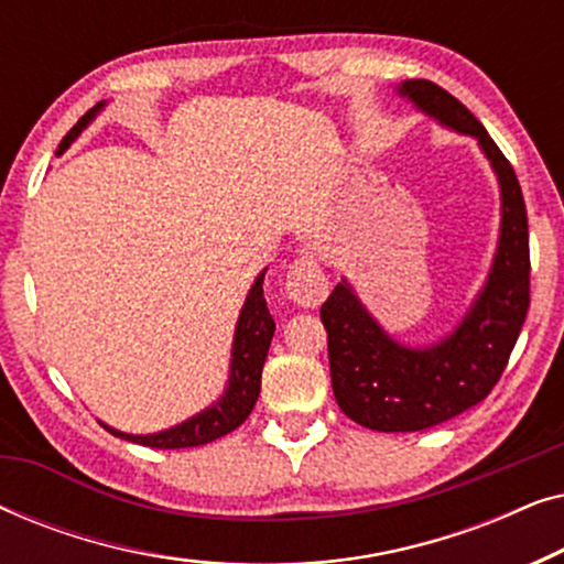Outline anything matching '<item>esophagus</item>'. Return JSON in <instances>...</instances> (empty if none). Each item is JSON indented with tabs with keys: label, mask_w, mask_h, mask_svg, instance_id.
<instances>
[{
	"label": "esophagus",
	"mask_w": 564,
	"mask_h": 564,
	"mask_svg": "<svg viewBox=\"0 0 564 564\" xmlns=\"http://www.w3.org/2000/svg\"><path fill=\"white\" fill-rule=\"evenodd\" d=\"M288 295L300 307L321 305L328 295L326 274L313 251H303L288 269Z\"/></svg>",
	"instance_id": "34e87169"
}]
</instances>
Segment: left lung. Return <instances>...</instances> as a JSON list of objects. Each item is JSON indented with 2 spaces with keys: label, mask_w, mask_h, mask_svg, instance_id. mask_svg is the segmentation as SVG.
Wrapping results in <instances>:
<instances>
[{
  "label": "left lung",
  "mask_w": 564,
  "mask_h": 564,
  "mask_svg": "<svg viewBox=\"0 0 564 564\" xmlns=\"http://www.w3.org/2000/svg\"><path fill=\"white\" fill-rule=\"evenodd\" d=\"M400 91L444 126L480 141L500 182L503 223L488 284L457 330L436 346L405 349L392 341L344 282L321 305L336 403L351 421L375 431L431 429L488 398L508 365L531 300L527 205L511 161L482 122L438 84L411 79Z\"/></svg>",
  "instance_id": "8db88e82"
}]
</instances>
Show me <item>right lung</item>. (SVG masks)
Wrapping results in <instances>:
<instances>
[{"label": "right lung", "mask_w": 564, "mask_h": 564, "mask_svg": "<svg viewBox=\"0 0 564 564\" xmlns=\"http://www.w3.org/2000/svg\"><path fill=\"white\" fill-rule=\"evenodd\" d=\"M99 107L102 105L91 107L87 115H82L79 122H76V126L66 133L64 141H61L58 153L68 149V143L82 133V128L87 126L91 118H95ZM261 282H264V274H259V280L253 282L249 297H246L241 318H238L228 390L218 403L207 408L205 413L195 415V419L184 421L182 426H174L151 436L120 434V431L105 426V423L102 426L110 431L112 436L128 438V442L133 444L151 446V449H187V446H203L241 426V423L249 419L253 405H257V398L261 390V369H264L269 344H272V336H274V318L269 315Z\"/></svg>", "instance_id": "obj_1"}]
</instances>
